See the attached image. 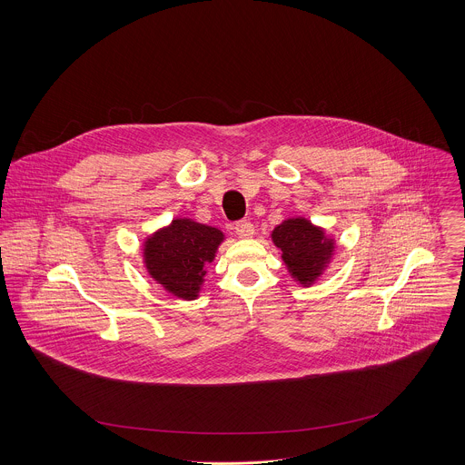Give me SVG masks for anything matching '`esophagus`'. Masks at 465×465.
Wrapping results in <instances>:
<instances>
[{"label":"esophagus","instance_id":"1","mask_svg":"<svg viewBox=\"0 0 465 465\" xmlns=\"http://www.w3.org/2000/svg\"><path fill=\"white\" fill-rule=\"evenodd\" d=\"M234 232L238 234V238H252L254 225L249 220H240L234 223Z\"/></svg>","mask_w":465,"mask_h":465}]
</instances>
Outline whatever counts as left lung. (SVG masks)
Instances as JSON below:
<instances>
[{"label":"left lung","mask_w":465,"mask_h":465,"mask_svg":"<svg viewBox=\"0 0 465 465\" xmlns=\"http://www.w3.org/2000/svg\"><path fill=\"white\" fill-rule=\"evenodd\" d=\"M272 240L281 251L284 265L301 284H312L321 275L334 249L322 229L304 218L282 222L273 229Z\"/></svg>","instance_id":"left-lung-1"}]
</instances>
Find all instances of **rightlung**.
<instances>
[{"mask_svg": "<svg viewBox=\"0 0 465 465\" xmlns=\"http://www.w3.org/2000/svg\"><path fill=\"white\" fill-rule=\"evenodd\" d=\"M223 234L188 218L173 220L144 243L148 273L181 299H195Z\"/></svg>", "mask_w": 465, "mask_h": 465, "instance_id": "obj_1", "label": "right lung"}]
</instances>
